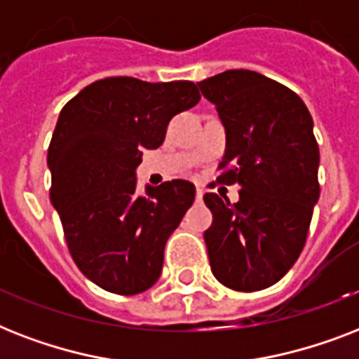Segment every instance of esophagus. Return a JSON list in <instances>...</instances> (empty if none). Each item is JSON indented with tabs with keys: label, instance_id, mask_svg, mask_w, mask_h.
<instances>
[{
	"label": "esophagus",
	"instance_id": "obj_1",
	"mask_svg": "<svg viewBox=\"0 0 359 359\" xmlns=\"http://www.w3.org/2000/svg\"><path fill=\"white\" fill-rule=\"evenodd\" d=\"M203 194H205V191H203L201 188H197V191H196V199H197V201H199V203L203 201Z\"/></svg>",
	"mask_w": 359,
	"mask_h": 359
}]
</instances>
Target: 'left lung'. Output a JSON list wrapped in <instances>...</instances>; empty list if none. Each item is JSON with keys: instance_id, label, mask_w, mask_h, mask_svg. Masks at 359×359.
I'll list each match as a JSON object with an SVG mask.
<instances>
[{"instance_id": "obj_1", "label": "left lung", "mask_w": 359, "mask_h": 359, "mask_svg": "<svg viewBox=\"0 0 359 359\" xmlns=\"http://www.w3.org/2000/svg\"><path fill=\"white\" fill-rule=\"evenodd\" d=\"M197 86L225 128L216 182L240 186L236 203L203 196L212 212L210 268L229 289L262 290L300 257L320 196L311 114L289 87L253 70H225Z\"/></svg>"}]
</instances>
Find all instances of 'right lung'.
Segmentation results:
<instances>
[{"label": "right lung", "mask_w": 359, "mask_h": 359, "mask_svg": "<svg viewBox=\"0 0 359 359\" xmlns=\"http://www.w3.org/2000/svg\"><path fill=\"white\" fill-rule=\"evenodd\" d=\"M194 81L104 78L65 104L48 147L50 201L81 273L114 294L156 283L169 235L196 199L188 180L135 191L143 149L163 143L169 121L199 102Z\"/></svg>", "instance_id": "add662e5"}]
</instances>
